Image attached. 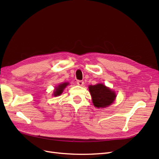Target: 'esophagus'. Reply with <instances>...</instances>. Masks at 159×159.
<instances>
[{
    "mask_svg": "<svg viewBox=\"0 0 159 159\" xmlns=\"http://www.w3.org/2000/svg\"><path fill=\"white\" fill-rule=\"evenodd\" d=\"M84 81H81V80H78L77 81V84H78V85H80V86H82L84 85Z\"/></svg>",
    "mask_w": 159,
    "mask_h": 159,
    "instance_id": "obj_1",
    "label": "esophagus"
}]
</instances>
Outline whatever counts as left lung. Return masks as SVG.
<instances>
[{
    "mask_svg": "<svg viewBox=\"0 0 159 159\" xmlns=\"http://www.w3.org/2000/svg\"><path fill=\"white\" fill-rule=\"evenodd\" d=\"M89 90L93 105L98 108L107 107L112 104L116 98L115 91L102 84L89 85Z\"/></svg>",
    "mask_w": 159,
    "mask_h": 159,
    "instance_id": "1",
    "label": "left lung"
}]
</instances>
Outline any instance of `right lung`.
<instances>
[{"label": "right lung", "mask_w": 159, "mask_h": 159, "mask_svg": "<svg viewBox=\"0 0 159 159\" xmlns=\"http://www.w3.org/2000/svg\"><path fill=\"white\" fill-rule=\"evenodd\" d=\"M69 85V83L68 82H65L63 84H60L58 85V86L55 88V90L54 91V93H53V95H54L55 97H57V96H60L62 92H63L64 89L66 88V86Z\"/></svg>", "instance_id": "right-lung-1"}]
</instances>
